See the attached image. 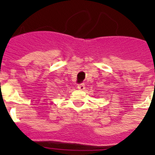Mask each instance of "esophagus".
<instances>
[{
	"label": "esophagus",
	"instance_id": "1",
	"mask_svg": "<svg viewBox=\"0 0 155 155\" xmlns=\"http://www.w3.org/2000/svg\"><path fill=\"white\" fill-rule=\"evenodd\" d=\"M78 88L79 90H84V88H85V85H84V84H83V83L79 84L78 85Z\"/></svg>",
	"mask_w": 155,
	"mask_h": 155
}]
</instances>
